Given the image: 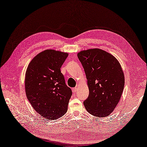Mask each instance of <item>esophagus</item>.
<instances>
[{
  "label": "esophagus",
  "instance_id": "esophagus-1",
  "mask_svg": "<svg viewBox=\"0 0 147 147\" xmlns=\"http://www.w3.org/2000/svg\"><path fill=\"white\" fill-rule=\"evenodd\" d=\"M77 91H78L77 88H72V91H73V93H76Z\"/></svg>",
  "mask_w": 147,
  "mask_h": 147
}]
</instances>
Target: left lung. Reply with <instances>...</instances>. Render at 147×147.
Wrapping results in <instances>:
<instances>
[{"label": "left lung", "mask_w": 147, "mask_h": 147, "mask_svg": "<svg viewBox=\"0 0 147 147\" xmlns=\"http://www.w3.org/2000/svg\"><path fill=\"white\" fill-rule=\"evenodd\" d=\"M85 71L89 94L84 102L91 115L109 116L121 98L125 78L120 64L114 56L99 48L82 50L78 53Z\"/></svg>", "instance_id": "8db88e82"}]
</instances>
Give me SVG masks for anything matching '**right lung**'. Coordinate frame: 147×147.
Wrapping results in <instances>:
<instances>
[{
  "label": "right lung",
  "instance_id": "1",
  "mask_svg": "<svg viewBox=\"0 0 147 147\" xmlns=\"http://www.w3.org/2000/svg\"><path fill=\"white\" fill-rule=\"evenodd\" d=\"M67 56V53L44 50L32 59L26 71V96L35 111L46 119H57L67 112L72 91L60 68Z\"/></svg>",
  "mask_w": 147,
  "mask_h": 147
}]
</instances>
